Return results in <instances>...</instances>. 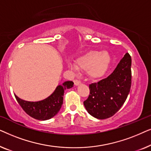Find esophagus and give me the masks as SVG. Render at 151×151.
I'll list each match as a JSON object with an SVG mask.
<instances>
[{"instance_id":"obj_1","label":"esophagus","mask_w":151,"mask_h":151,"mask_svg":"<svg viewBox=\"0 0 151 151\" xmlns=\"http://www.w3.org/2000/svg\"><path fill=\"white\" fill-rule=\"evenodd\" d=\"M74 84H75L76 86H78V85H79V84H81V82L80 81V80H77V79H76V80H74Z\"/></svg>"}]
</instances>
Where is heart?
<instances>
[{"mask_svg":"<svg viewBox=\"0 0 151 151\" xmlns=\"http://www.w3.org/2000/svg\"><path fill=\"white\" fill-rule=\"evenodd\" d=\"M111 62V55L107 51H91L76 60L75 66L78 69L86 71L91 78L97 79L106 73ZM69 67L73 69V66L70 65Z\"/></svg>","mask_w":151,"mask_h":151,"instance_id":"1","label":"heart"}]
</instances>
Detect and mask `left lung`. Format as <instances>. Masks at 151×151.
Returning a JSON list of instances; mask_svg holds the SVG:
<instances>
[{
  "label": "left lung",
  "mask_w": 151,
  "mask_h": 151,
  "mask_svg": "<svg viewBox=\"0 0 151 151\" xmlns=\"http://www.w3.org/2000/svg\"><path fill=\"white\" fill-rule=\"evenodd\" d=\"M131 86V57L127 53L110 76L90 84V94L84 102V106L97 119L112 117L125 102Z\"/></svg>",
  "instance_id": "8db88e82"
}]
</instances>
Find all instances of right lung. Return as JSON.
<instances>
[{
	"label": "right lung",
	"mask_w": 151,
	"mask_h": 151,
	"mask_svg": "<svg viewBox=\"0 0 151 151\" xmlns=\"http://www.w3.org/2000/svg\"><path fill=\"white\" fill-rule=\"evenodd\" d=\"M73 86V82L66 81L61 85L58 86L50 96L38 102H29L22 100L16 95L14 96L27 114L38 120H47L58 113L63 103L64 91Z\"/></svg>",
	"instance_id": "add662e5"
}]
</instances>
